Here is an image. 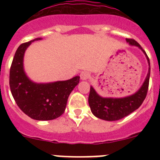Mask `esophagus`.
Instances as JSON below:
<instances>
[{"instance_id": "1", "label": "esophagus", "mask_w": 160, "mask_h": 160, "mask_svg": "<svg viewBox=\"0 0 160 160\" xmlns=\"http://www.w3.org/2000/svg\"><path fill=\"white\" fill-rule=\"evenodd\" d=\"M80 78H81L82 80H87V79H88L89 78H90V73H88V72H82L81 73H80Z\"/></svg>"}]
</instances>
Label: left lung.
Wrapping results in <instances>:
<instances>
[{"instance_id": "1", "label": "left lung", "mask_w": 160, "mask_h": 160, "mask_svg": "<svg viewBox=\"0 0 160 160\" xmlns=\"http://www.w3.org/2000/svg\"><path fill=\"white\" fill-rule=\"evenodd\" d=\"M130 46H137L145 54L148 62V73L143 83L138 91L131 95L123 98H103L95 91L93 87H90L89 94V106L91 112L94 116L107 121H116L135 111L142 105L148 94V85L150 78V60L146 52L144 51L141 46L136 41L133 39H126Z\"/></svg>"}]
</instances>
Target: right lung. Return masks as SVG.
I'll return each instance as SVG.
<instances>
[{
  "instance_id": "right-lung-1",
  "label": "right lung",
  "mask_w": 160,
  "mask_h": 160,
  "mask_svg": "<svg viewBox=\"0 0 160 160\" xmlns=\"http://www.w3.org/2000/svg\"><path fill=\"white\" fill-rule=\"evenodd\" d=\"M30 42L22 44L17 49L9 72V86L12 95L19 108L35 120H52L64 113L68 98L79 83V76L66 81L37 83L28 78L24 70V55Z\"/></svg>"
}]
</instances>
